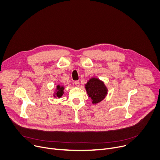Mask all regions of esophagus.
Returning a JSON list of instances; mask_svg holds the SVG:
<instances>
[{
    "label": "esophagus",
    "instance_id": "obj_1",
    "mask_svg": "<svg viewBox=\"0 0 160 160\" xmlns=\"http://www.w3.org/2000/svg\"><path fill=\"white\" fill-rule=\"evenodd\" d=\"M74 83H75V85L77 87H79V85H80V83H79V81H78V80H77V81H75V82H74Z\"/></svg>",
    "mask_w": 160,
    "mask_h": 160
}]
</instances>
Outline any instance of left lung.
Wrapping results in <instances>:
<instances>
[{
  "label": "left lung",
  "mask_w": 160,
  "mask_h": 160,
  "mask_svg": "<svg viewBox=\"0 0 160 160\" xmlns=\"http://www.w3.org/2000/svg\"><path fill=\"white\" fill-rule=\"evenodd\" d=\"M85 89L93 104L102 101L107 95L108 89L104 83L96 78H90L85 84Z\"/></svg>",
  "instance_id": "1"
}]
</instances>
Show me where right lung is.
Returning a JSON list of instances; mask_svg holds the SVG:
<instances>
[{
    "mask_svg": "<svg viewBox=\"0 0 160 160\" xmlns=\"http://www.w3.org/2000/svg\"><path fill=\"white\" fill-rule=\"evenodd\" d=\"M64 87L62 86H60L59 85H58L57 86V88H56V92H55L54 96L55 98L58 97V98H61L62 94H64Z\"/></svg>",
    "mask_w": 160,
    "mask_h": 160,
    "instance_id": "obj_1",
    "label": "right lung"
}]
</instances>
